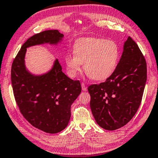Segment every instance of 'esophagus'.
<instances>
[{
	"label": "esophagus",
	"instance_id": "obj_1",
	"mask_svg": "<svg viewBox=\"0 0 158 158\" xmlns=\"http://www.w3.org/2000/svg\"><path fill=\"white\" fill-rule=\"evenodd\" d=\"M81 87H82V90H83V91H87V87L85 86V83H82L81 84Z\"/></svg>",
	"mask_w": 158,
	"mask_h": 158
}]
</instances>
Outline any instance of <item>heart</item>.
<instances>
[{"label": "heart", "instance_id": "1", "mask_svg": "<svg viewBox=\"0 0 158 158\" xmlns=\"http://www.w3.org/2000/svg\"><path fill=\"white\" fill-rule=\"evenodd\" d=\"M73 53L64 58L69 76L76 77L83 64L84 70L94 81H104L111 76L120 56L115 42L95 38L80 39L74 45Z\"/></svg>", "mask_w": 158, "mask_h": 158}]
</instances>
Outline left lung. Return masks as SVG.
Masks as SVG:
<instances>
[{
    "label": "left lung",
    "instance_id": "1",
    "mask_svg": "<svg viewBox=\"0 0 158 158\" xmlns=\"http://www.w3.org/2000/svg\"><path fill=\"white\" fill-rule=\"evenodd\" d=\"M146 81V61L138 45L128 37L111 76L104 83L88 88L90 107L97 123L108 131L128 123L140 106Z\"/></svg>",
    "mask_w": 158,
    "mask_h": 158
}]
</instances>
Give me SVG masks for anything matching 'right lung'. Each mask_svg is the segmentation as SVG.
<instances>
[{
	"label": "right lung",
	"mask_w": 158,
	"mask_h": 158,
	"mask_svg": "<svg viewBox=\"0 0 158 158\" xmlns=\"http://www.w3.org/2000/svg\"><path fill=\"white\" fill-rule=\"evenodd\" d=\"M63 38L57 30L35 34L22 45L11 67L12 88L20 112L32 126L48 134H56L67 126L72 104L81 92V83L63 73L57 59L46 73L33 74L27 68L25 55L30 47L56 46Z\"/></svg>",
	"instance_id": "add662e5"
}]
</instances>
